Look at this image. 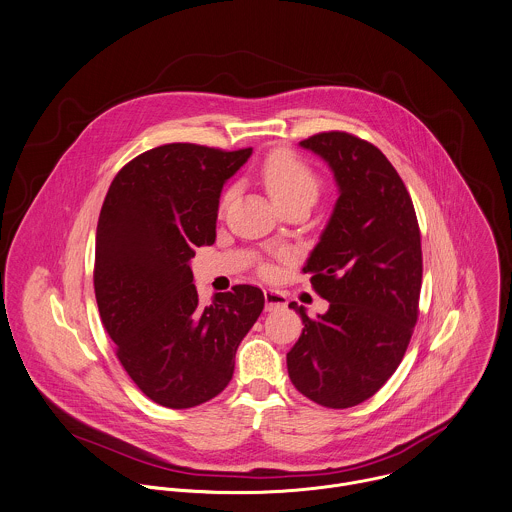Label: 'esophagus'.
Masks as SVG:
<instances>
[{"mask_svg": "<svg viewBox=\"0 0 512 512\" xmlns=\"http://www.w3.org/2000/svg\"><path fill=\"white\" fill-rule=\"evenodd\" d=\"M264 300H266V310L274 312V310H284L288 306L286 294L280 290H264Z\"/></svg>", "mask_w": 512, "mask_h": 512, "instance_id": "esophagus-1", "label": "esophagus"}]
</instances>
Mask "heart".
Returning a JSON list of instances; mask_svg holds the SVG:
<instances>
[{
  "mask_svg": "<svg viewBox=\"0 0 512 512\" xmlns=\"http://www.w3.org/2000/svg\"><path fill=\"white\" fill-rule=\"evenodd\" d=\"M262 182L272 196V200L284 208L290 204H314L322 192V178L306 161H302L292 151H274L266 157L260 169ZM234 194V188H228L222 194L220 206L224 208Z\"/></svg>",
  "mask_w": 512,
  "mask_h": 512,
  "instance_id": "heart-1",
  "label": "heart"
}]
</instances>
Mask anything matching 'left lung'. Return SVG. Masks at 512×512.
<instances>
[{
  "label": "left lung",
  "instance_id": "obj_1",
  "mask_svg": "<svg viewBox=\"0 0 512 512\" xmlns=\"http://www.w3.org/2000/svg\"><path fill=\"white\" fill-rule=\"evenodd\" d=\"M300 147L320 155L340 188L304 274L330 302L288 351V375L318 405L345 409L375 395L399 367L419 316L421 232L411 196L387 157L343 131Z\"/></svg>",
  "mask_w": 512,
  "mask_h": 512
}]
</instances>
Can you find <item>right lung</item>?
<instances>
[{
    "instance_id": "1",
    "label": "right lung",
    "mask_w": 512,
    "mask_h": 512,
    "mask_svg": "<svg viewBox=\"0 0 512 512\" xmlns=\"http://www.w3.org/2000/svg\"><path fill=\"white\" fill-rule=\"evenodd\" d=\"M250 155L163 145L127 163L105 196L93 274L101 322L129 377L163 407L216 397L264 310L248 284L200 304L190 270L194 248L214 244L224 182Z\"/></svg>"
}]
</instances>
